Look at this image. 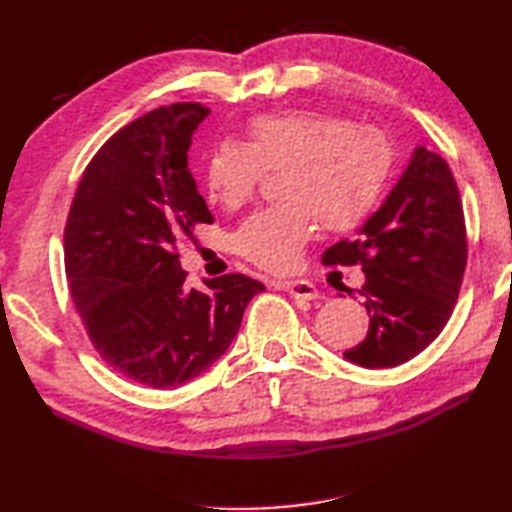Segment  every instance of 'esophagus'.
Returning <instances> with one entry per match:
<instances>
[{
  "label": "esophagus",
  "instance_id": "obj_1",
  "mask_svg": "<svg viewBox=\"0 0 512 512\" xmlns=\"http://www.w3.org/2000/svg\"><path fill=\"white\" fill-rule=\"evenodd\" d=\"M275 287L282 289V291H287L289 296L298 298V300H314V298H318V289L311 282H307V280H280V282H275Z\"/></svg>",
  "mask_w": 512,
  "mask_h": 512
}]
</instances>
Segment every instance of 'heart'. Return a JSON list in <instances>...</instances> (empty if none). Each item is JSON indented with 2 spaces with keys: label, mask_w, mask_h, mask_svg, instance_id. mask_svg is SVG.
<instances>
[{
  "label": "heart",
  "mask_w": 512,
  "mask_h": 512,
  "mask_svg": "<svg viewBox=\"0 0 512 512\" xmlns=\"http://www.w3.org/2000/svg\"><path fill=\"white\" fill-rule=\"evenodd\" d=\"M284 203L239 225L241 257L273 273L296 268L316 230L348 232L379 205L393 171V146L379 128L327 110H282L246 124V146L223 142L207 158L214 201L237 210L255 196L264 171H280Z\"/></svg>",
  "instance_id": "b5f03b06"
}]
</instances>
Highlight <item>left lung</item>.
Returning <instances> with one entry per match:
<instances>
[{
	"label": "left lung",
	"instance_id": "left-lung-1",
	"mask_svg": "<svg viewBox=\"0 0 512 512\" xmlns=\"http://www.w3.org/2000/svg\"><path fill=\"white\" fill-rule=\"evenodd\" d=\"M323 264H361L366 273L359 293L370 327L345 359L393 368L420 354L452 316L467 264L463 203L449 164L418 146L359 237L327 248Z\"/></svg>",
	"mask_w": 512,
	"mask_h": 512
}]
</instances>
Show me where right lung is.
Segmentation results:
<instances>
[{"mask_svg": "<svg viewBox=\"0 0 512 512\" xmlns=\"http://www.w3.org/2000/svg\"><path fill=\"white\" fill-rule=\"evenodd\" d=\"M205 106L180 101L131 121L83 171L65 223L69 293L99 357L151 388L207 370L264 284L241 273L187 289L178 241L212 223L187 169Z\"/></svg>", "mask_w": 512, "mask_h": 512, "instance_id": "obj_1", "label": "right lung"}]
</instances>
